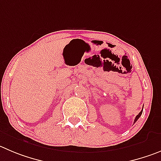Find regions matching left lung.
Masks as SVG:
<instances>
[{
	"label": "left lung",
	"instance_id": "obj_1",
	"mask_svg": "<svg viewBox=\"0 0 161 161\" xmlns=\"http://www.w3.org/2000/svg\"><path fill=\"white\" fill-rule=\"evenodd\" d=\"M142 111H143V109H142V111H141V112H140V113H139V114H137V115H136V118H135V120H134V123H135V122H136V121H137V120H138V119H139V118H140V117L142 116Z\"/></svg>",
	"mask_w": 161,
	"mask_h": 161
}]
</instances>
